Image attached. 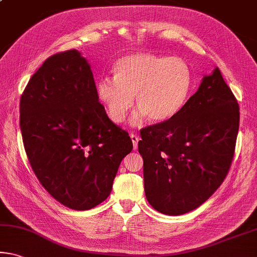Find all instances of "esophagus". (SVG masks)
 Returning <instances> with one entry per match:
<instances>
[{
  "label": "esophagus",
  "instance_id": "esophagus-1",
  "mask_svg": "<svg viewBox=\"0 0 257 257\" xmlns=\"http://www.w3.org/2000/svg\"><path fill=\"white\" fill-rule=\"evenodd\" d=\"M130 138H132L134 149L136 150L138 148V141H140V137H138L136 134H130Z\"/></svg>",
  "mask_w": 257,
  "mask_h": 257
}]
</instances>
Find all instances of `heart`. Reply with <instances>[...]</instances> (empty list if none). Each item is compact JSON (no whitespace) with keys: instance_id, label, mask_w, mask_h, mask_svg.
<instances>
[{"instance_id":"1","label":"heart","mask_w":257,"mask_h":257,"mask_svg":"<svg viewBox=\"0 0 257 257\" xmlns=\"http://www.w3.org/2000/svg\"><path fill=\"white\" fill-rule=\"evenodd\" d=\"M191 88V72L184 60L146 52L127 55L114 65V77L97 82V95L113 122L121 123L132 108L135 96L138 111L133 124L144 117L161 123L184 107Z\"/></svg>"}]
</instances>
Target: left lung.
I'll return each instance as SVG.
<instances>
[{
	"label": "left lung",
	"mask_w": 257,
	"mask_h": 257,
	"mask_svg": "<svg viewBox=\"0 0 257 257\" xmlns=\"http://www.w3.org/2000/svg\"><path fill=\"white\" fill-rule=\"evenodd\" d=\"M238 129V101L216 67L176 115L141 130L150 205L176 216L208 200L229 173Z\"/></svg>",
	"instance_id": "obj_1"
}]
</instances>
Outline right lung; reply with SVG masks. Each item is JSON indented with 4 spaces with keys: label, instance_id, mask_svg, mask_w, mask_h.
I'll return each instance as SVG.
<instances>
[{
    "label": "right lung",
    "instance_id": "right-lung-1",
    "mask_svg": "<svg viewBox=\"0 0 257 257\" xmlns=\"http://www.w3.org/2000/svg\"><path fill=\"white\" fill-rule=\"evenodd\" d=\"M19 112L28 161L48 193L75 210L103 202L133 142L99 103L81 52L49 57L28 81Z\"/></svg>",
    "mask_w": 257,
    "mask_h": 257
}]
</instances>
